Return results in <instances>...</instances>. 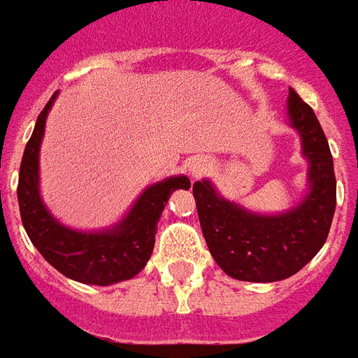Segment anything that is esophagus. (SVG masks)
I'll use <instances>...</instances> for the list:
<instances>
[{"mask_svg": "<svg viewBox=\"0 0 358 358\" xmlns=\"http://www.w3.org/2000/svg\"><path fill=\"white\" fill-rule=\"evenodd\" d=\"M209 169H211V161L207 157H194V159L187 161V174L192 178H201Z\"/></svg>", "mask_w": 358, "mask_h": 358, "instance_id": "1", "label": "esophagus"}]
</instances>
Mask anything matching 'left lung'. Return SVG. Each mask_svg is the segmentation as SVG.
Returning <instances> with one entry per match:
<instances>
[{
	"label": "left lung",
	"instance_id": "left-lung-1",
	"mask_svg": "<svg viewBox=\"0 0 358 358\" xmlns=\"http://www.w3.org/2000/svg\"><path fill=\"white\" fill-rule=\"evenodd\" d=\"M289 126L299 131L308 161V189L287 211H248L222 197L211 180L194 184L199 224L207 248L224 273L250 283L291 277L318 254L336 213V174L329 145L314 110L289 89Z\"/></svg>",
	"mask_w": 358,
	"mask_h": 358
}]
</instances>
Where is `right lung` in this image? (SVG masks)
<instances>
[{"label": "right lung", "instance_id": "obj_1", "mask_svg": "<svg viewBox=\"0 0 358 358\" xmlns=\"http://www.w3.org/2000/svg\"><path fill=\"white\" fill-rule=\"evenodd\" d=\"M56 96L57 92H54L40 112L22 153L17 187L22 227L50 266L73 281L108 287L131 279L147 266L153 254L157 222L169 197L176 189L192 186L189 178L180 174L147 186L131 209L108 229L77 231L66 227L50 213L40 196V145Z\"/></svg>", "mask_w": 358, "mask_h": 358}]
</instances>
